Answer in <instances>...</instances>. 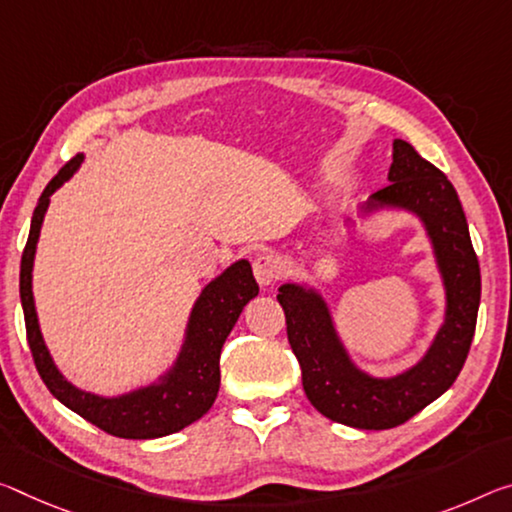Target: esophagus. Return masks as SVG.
<instances>
[{"mask_svg":"<svg viewBox=\"0 0 512 512\" xmlns=\"http://www.w3.org/2000/svg\"><path fill=\"white\" fill-rule=\"evenodd\" d=\"M253 273L257 282L262 287H271L275 282L280 280V273H282V266H280V259L271 255V253H262L255 257L253 262Z\"/></svg>","mask_w":512,"mask_h":512,"instance_id":"obj_1","label":"esophagus"}]
</instances>
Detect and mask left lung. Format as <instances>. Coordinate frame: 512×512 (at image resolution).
Listing matches in <instances>:
<instances>
[{"mask_svg":"<svg viewBox=\"0 0 512 512\" xmlns=\"http://www.w3.org/2000/svg\"><path fill=\"white\" fill-rule=\"evenodd\" d=\"M385 205L410 209L424 221L446 287V321L417 367L389 380L369 378L348 360L319 294L298 285H282L278 294L307 399L323 417L364 431L405 424L453 385L481 303V269L458 193L440 168L401 139L394 141L389 184L369 198L367 212Z\"/></svg>","mask_w":512,"mask_h":512,"instance_id":"left-lung-1","label":"left lung"}]
</instances>
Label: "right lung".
<instances>
[{"label": "right lung", "mask_w": 512, "mask_h": 512, "mask_svg": "<svg viewBox=\"0 0 512 512\" xmlns=\"http://www.w3.org/2000/svg\"><path fill=\"white\" fill-rule=\"evenodd\" d=\"M79 161L81 154L70 159L45 186L34 209V218H31L27 246L22 250L20 298L34 364L56 399L68 405L72 412H77L79 417L91 421L93 426L102 428L104 433L125 437V440H152V437L177 433L198 421L216 401L218 385H221V348L241 310L259 291L253 269L246 259H241L223 275H218L214 282H209L191 312L189 332H186L180 358L159 385L136 389L118 399H102V396L72 387L54 367L43 335H40L34 294H31V266H34L36 241L47 205H50V196L75 173Z\"/></svg>", "instance_id": "right-lung-1"}]
</instances>
